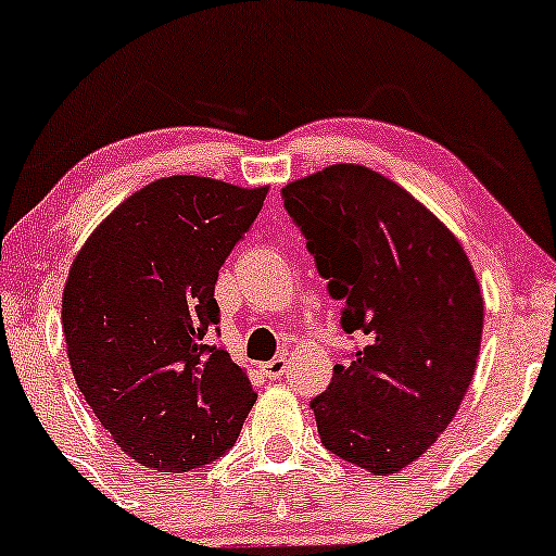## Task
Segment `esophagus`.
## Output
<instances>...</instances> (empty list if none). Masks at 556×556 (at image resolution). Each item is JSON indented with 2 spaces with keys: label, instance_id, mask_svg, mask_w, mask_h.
I'll use <instances>...</instances> for the list:
<instances>
[{
  "label": "esophagus",
  "instance_id": "esophagus-1",
  "mask_svg": "<svg viewBox=\"0 0 556 556\" xmlns=\"http://www.w3.org/2000/svg\"><path fill=\"white\" fill-rule=\"evenodd\" d=\"M261 371H264V376H269V379H282L287 371V358L285 355H279V358L261 363Z\"/></svg>",
  "mask_w": 556,
  "mask_h": 556
}]
</instances>
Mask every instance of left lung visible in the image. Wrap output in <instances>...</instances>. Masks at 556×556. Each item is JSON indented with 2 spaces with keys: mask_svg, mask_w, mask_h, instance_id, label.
<instances>
[{
  "mask_svg": "<svg viewBox=\"0 0 556 556\" xmlns=\"http://www.w3.org/2000/svg\"><path fill=\"white\" fill-rule=\"evenodd\" d=\"M342 329L348 366L311 402L329 452L392 476L437 442L473 381L483 295L460 240L405 188L361 164H331L282 188Z\"/></svg>",
  "mask_w": 556,
  "mask_h": 556,
  "instance_id": "left-lung-1",
  "label": "left lung"
}]
</instances>
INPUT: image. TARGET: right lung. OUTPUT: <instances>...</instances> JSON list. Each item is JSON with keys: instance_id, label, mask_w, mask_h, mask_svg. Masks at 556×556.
<instances>
[{"instance_id": "1", "label": "right lung", "mask_w": 556, "mask_h": 556, "mask_svg": "<svg viewBox=\"0 0 556 556\" xmlns=\"http://www.w3.org/2000/svg\"><path fill=\"white\" fill-rule=\"evenodd\" d=\"M266 193L162 177L125 198L70 266L62 329L75 384L125 455L164 476L225 455L258 397L206 334L222 264Z\"/></svg>"}]
</instances>
